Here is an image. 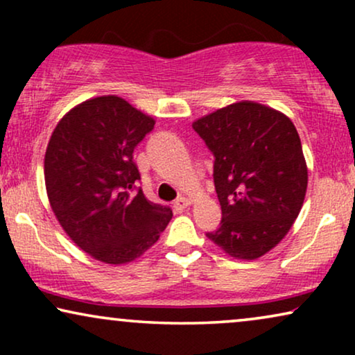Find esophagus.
<instances>
[{
	"mask_svg": "<svg viewBox=\"0 0 355 355\" xmlns=\"http://www.w3.org/2000/svg\"><path fill=\"white\" fill-rule=\"evenodd\" d=\"M191 203H192V200L189 197H179L178 200L174 202V208H176L178 211H182L184 208H187Z\"/></svg>",
	"mask_w": 355,
	"mask_h": 355,
	"instance_id": "obj_1",
	"label": "esophagus"
}]
</instances>
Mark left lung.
Wrapping results in <instances>:
<instances>
[{"mask_svg": "<svg viewBox=\"0 0 355 355\" xmlns=\"http://www.w3.org/2000/svg\"><path fill=\"white\" fill-rule=\"evenodd\" d=\"M192 128L215 155L223 220L207 237L232 259H260L284 239L304 205L309 173L295 125L270 106L239 101Z\"/></svg>", "mask_w": 355, "mask_h": 355, "instance_id": "left-lung-1", "label": "left lung"}]
</instances>
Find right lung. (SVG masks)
I'll use <instances>...</instances> for the list:
<instances>
[{
	"instance_id": "1",
	"label": "right lung",
	"mask_w": 355,
	"mask_h": 355,
	"mask_svg": "<svg viewBox=\"0 0 355 355\" xmlns=\"http://www.w3.org/2000/svg\"><path fill=\"white\" fill-rule=\"evenodd\" d=\"M155 119L124 98L82 101L62 116L45 153L51 210L71 241L95 260L124 265L144 255L173 218L144 192L134 148Z\"/></svg>"
}]
</instances>
